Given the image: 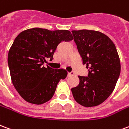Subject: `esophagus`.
<instances>
[{
  "mask_svg": "<svg viewBox=\"0 0 129 129\" xmlns=\"http://www.w3.org/2000/svg\"><path fill=\"white\" fill-rule=\"evenodd\" d=\"M74 72L73 71H71V72H68V76H73L74 75Z\"/></svg>",
  "mask_w": 129,
  "mask_h": 129,
  "instance_id": "esophagus-1",
  "label": "esophagus"
}]
</instances>
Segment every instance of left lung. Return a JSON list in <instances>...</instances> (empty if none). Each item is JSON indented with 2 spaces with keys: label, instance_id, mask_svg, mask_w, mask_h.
Here are the masks:
<instances>
[{
  "label": "left lung",
  "instance_id": "8db88e82",
  "mask_svg": "<svg viewBox=\"0 0 129 129\" xmlns=\"http://www.w3.org/2000/svg\"><path fill=\"white\" fill-rule=\"evenodd\" d=\"M73 39L89 69L87 76L71 89L74 99L85 107L98 106L112 93L120 74V61L114 43L107 36L93 30L72 31Z\"/></svg>",
  "mask_w": 129,
  "mask_h": 129
}]
</instances>
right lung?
<instances>
[{
    "label": "right lung",
    "mask_w": 129,
    "mask_h": 129,
    "mask_svg": "<svg viewBox=\"0 0 129 129\" xmlns=\"http://www.w3.org/2000/svg\"><path fill=\"white\" fill-rule=\"evenodd\" d=\"M73 40L68 30L49 31L32 28L20 33L8 53L12 83L25 101L35 104L45 103L53 97L57 84L67 76L63 69L43 66L47 58L53 59L57 46Z\"/></svg>",
    "instance_id": "add662e5"
}]
</instances>
